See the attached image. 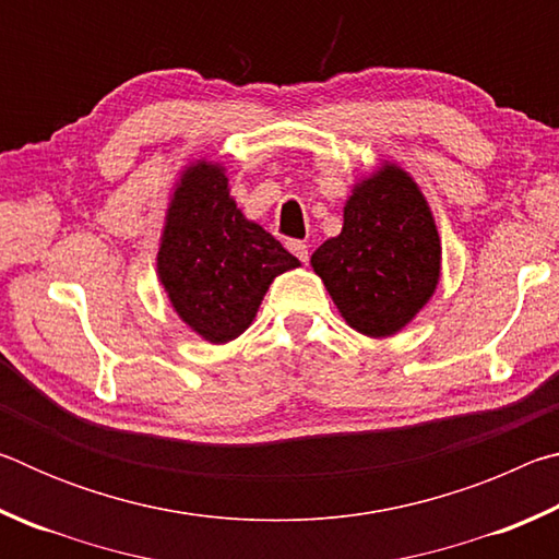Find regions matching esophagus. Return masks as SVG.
Segmentation results:
<instances>
[{"mask_svg": "<svg viewBox=\"0 0 559 559\" xmlns=\"http://www.w3.org/2000/svg\"><path fill=\"white\" fill-rule=\"evenodd\" d=\"M288 251L293 257H298L302 263L308 261V243L306 241H288Z\"/></svg>", "mask_w": 559, "mask_h": 559, "instance_id": "esophagus-1", "label": "esophagus"}]
</instances>
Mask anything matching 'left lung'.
<instances>
[{
  "instance_id": "left-lung-1",
  "label": "left lung",
  "mask_w": 559,
  "mask_h": 559,
  "mask_svg": "<svg viewBox=\"0 0 559 559\" xmlns=\"http://www.w3.org/2000/svg\"><path fill=\"white\" fill-rule=\"evenodd\" d=\"M349 328L370 337L400 333L427 306L441 271L439 231L414 179L386 165L355 187L345 224L313 253Z\"/></svg>"
}]
</instances>
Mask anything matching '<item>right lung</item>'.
<instances>
[{"mask_svg":"<svg viewBox=\"0 0 559 559\" xmlns=\"http://www.w3.org/2000/svg\"><path fill=\"white\" fill-rule=\"evenodd\" d=\"M300 261L246 219L229 179L204 159L185 169L167 210L157 273L177 316L210 343H229L257 318L271 281Z\"/></svg>","mask_w":559,"mask_h":559,"instance_id":"add662e5","label":"right lung"}]
</instances>
